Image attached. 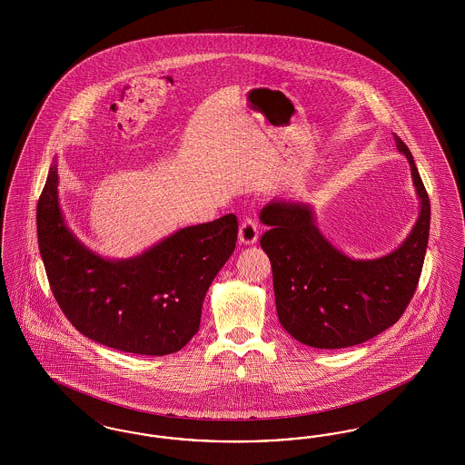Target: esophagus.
Instances as JSON below:
<instances>
[{"instance_id":"esophagus-1","label":"esophagus","mask_w":465,"mask_h":465,"mask_svg":"<svg viewBox=\"0 0 465 465\" xmlns=\"http://www.w3.org/2000/svg\"><path fill=\"white\" fill-rule=\"evenodd\" d=\"M258 237H260V226L258 223L252 222V220H243L241 224V230H239V241L243 245H252V243L258 242Z\"/></svg>"}]
</instances>
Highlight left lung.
I'll list each match as a JSON object with an SVG mask.
<instances>
[{"instance_id": "8db88e82", "label": "left lung", "mask_w": 465, "mask_h": 465, "mask_svg": "<svg viewBox=\"0 0 465 465\" xmlns=\"http://www.w3.org/2000/svg\"><path fill=\"white\" fill-rule=\"evenodd\" d=\"M394 141L420 200L417 222L394 251L371 260L345 254L317 228L307 202L273 199L260 213L270 228L260 243L272 263L277 315L303 345H359L396 324L413 298L429 242L430 202L411 152L396 134Z\"/></svg>"}]
</instances>
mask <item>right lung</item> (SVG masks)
Returning a JSON list of instances; mask_svg holds the SVG:
<instances>
[{
  "label": "right lung",
  "instance_id": "right-lung-1",
  "mask_svg": "<svg viewBox=\"0 0 465 465\" xmlns=\"http://www.w3.org/2000/svg\"><path fill=\"white\" fill-rule=\"evenodd\" d=\"M38 245L52 292L69 322L120 352L167 355L199 331L205 292L235 251V214L179 228L131 258H104L67 226L57 160L36 211Z\"/></svg>",
  "mask_w": 465,
  "mask_h": 465
}]
</instances>
